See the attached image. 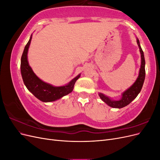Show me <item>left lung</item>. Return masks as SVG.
<instances>
[{"label":"left lung","mask_w":160,"mask_h":160,"mask_svg":"<svg viewBox=\"0 0 160 160\" xmlns=\"http://www.w3.org/2000/svg\"><path fill=\"white\" fill-rule=\"evenodd\" d=\"M136 40L139 49L140 54H141V66H140L138 78L135 80L133 84L130 88L123 92L122 93V98L119 100H113L103 93H99V96L100 97L101 99L106 104L113 108L120 109L129 105L133 100L136 98V97L140 93L143 87L145 77H146V70H145L146 62H145L144 54L142 47L140 46L139 41L138 38H136Z\"/></svg>","instance_id":"left-lung-1"}]
</instances>
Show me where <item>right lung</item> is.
<instances>
[{"mask_svg": "<svg viewBox=\"0 0 160 160\" xmlns=\"http://www.w3.org/2000/svg\"><path fill=\"white\" fill-rule=\"evenodd\" d=\"M31 39L32 35L24 49L21 61L22 78L27 89L38 99L45 103L55 101L70 93L73 90L75 82L79 78L81 74L76 76L69 83L62 86H53L42 81L33 72L28 64L27 54Z\"/></svg>", "mask_w": 160, "mask_h": 160, "instance_id": "right-lung-1", "label": "right lung"}]
</instances>
